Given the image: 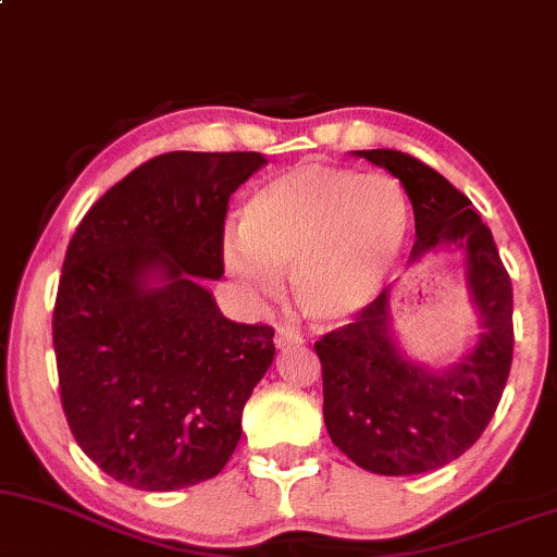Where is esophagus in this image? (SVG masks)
Segmentation results:
<instances>
[{"instance_id": "1", "label": "esophagus", "mask_w": 557, "mask_h": 557, "mask_svg": "<svg viewBox=\"0 0 557 557\" xmlns=\"http://www.w3.org/2000/svg\"><path fill=\"white\" fill-rule=\"evenodd\" d=\"M274 345H277V347L304 345V337H300L296 330H287V326H280L277 334H274Z\"/></svg>"}]
</instances>
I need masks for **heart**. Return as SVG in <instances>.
I'll list each match as a JSON object with an SVG mask.
<instances>
[{"label": "heart", "instance_id": "obj_1", "mask_svg": "<svg viewBox=\"0 0 557 557\" xmlns=\"http://www.w3.org/2000/svg\"><path fill=\"white\" fill-rule=\"evenodd\" d=\"M410 223V199L397 178L304 163L251 194L223 261L253 296H274L277 274L290 272L300 311L337 324L379 298Z\"/></svg>", "mask_w": 557, "mask_h": 557}]
</instances>
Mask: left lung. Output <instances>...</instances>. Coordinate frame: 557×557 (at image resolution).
I'll use <instances>...</instances> for the list:
<instances>
[{"mask_svg":"<svg viewBox=\"0 0 557 557\" xmlns=\"http://www.w3.org/2000/svg\"><path fill=\"white\" fill-rule=\"evenodd\" d=\"M401 181L414 212L412 261L457 244L482 319L480 343L446 371H425L388 334V290L326 332L317 355L324 423L334 446L376 474L438 470L480 438L493 420L513 360V290L491 227L472 202L423 160L399 150H358Z\"/></svg>","mask_w":557,"mask_h":557,"instance_id":"8db88e82","label":"left lung"}]
</instances>
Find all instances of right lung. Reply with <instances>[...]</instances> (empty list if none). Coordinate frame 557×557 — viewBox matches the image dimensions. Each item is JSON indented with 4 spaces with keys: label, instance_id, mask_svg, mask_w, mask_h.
Returning <instances> with one entry per match:
<instances>
[{
    "label": "right lung",
    "instance_id": "right-lung-1",
    "mask_svg": "<svg viewBox=\"0 0 557 557\" xmlns=\"http://www.w3.org/2000/svg\"><path fill=\"white\" fill-rule=\"evenodd\" d=\"M264 163L261 152L184 150L147 160L66 246L53 304L66 423L100 470L137 491L223 470L272 366V326L225 319L202 285L225 272L227 199Z\"/></svg>",
    "mask_w": 557,
    "mask_h": 557
}]
</instances>
